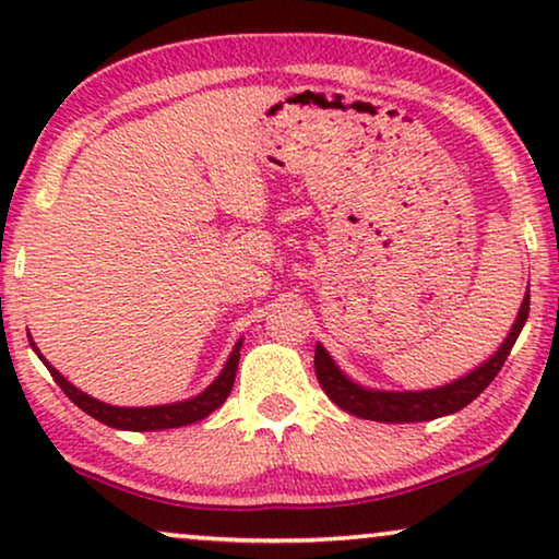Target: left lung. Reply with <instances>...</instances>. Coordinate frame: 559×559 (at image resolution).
Instances as JSON below:
<instances>
[{
  "instance_id": "1",
  "label": "left lung",
  "mask_w": 559,
  "mask_h": 559,
  "mask_svg": "<svg viewBox=\"0 0 559 559\" xmlns=\"http://www.w3.org/2000/svg\"><path fill=\"white\" fill-rule=\"evenodd\" d=\"M526 318H530V293L524 295L514 325H511L499 350L488 361L476 366L465 377L450 381L445 386L423 389V392H386V389L361 386L338 369V364L333 361L331 354L320 343L316 346V373L323 392L341 409H346L348 415L373 419V423H427V419L453 415V412L468 407L491 384L496 373L501 371L503 361H507V356L511 354V348H514Z\"/></svg>"
}]
</instances>
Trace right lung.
<instances>
[{"mask_svg":"<svg viewBox=\"0 0 559 559\" xmlns=\"http://www.w3.org/2000/svg\"><path fill=\"white\" fill-rule=\"evenodd\" d=\"M29 338V333H27ZM243 338L236 341V346L231 354H228L224 369L216 379L211 381L209 386L203 389L201 394L190 396V400L182 402H173V404H157V407H114V404L98 402L94 396L81 392L79 386H73L63 373H60L56 366H50V361H45V356L40 354V348L35 346V341L29 338V346L40 361L48 366L50 377L58 381V386L63 389L68 400H71L75 407H81L86 415H91L98 423L117 427V430H129V432H155V430H173V427H186L193 423H201L203 417H209L211 412H216L221 404L226 402V396L231 394L234 379H236V369H239V350H241Z\"/></svg>","mask_w":559,"mask_h":559,"instance_id":"right-lung-1","label":"right lung"}]
</instances>
